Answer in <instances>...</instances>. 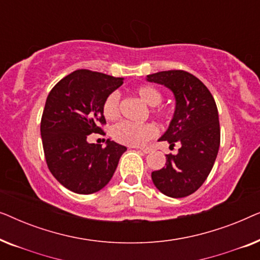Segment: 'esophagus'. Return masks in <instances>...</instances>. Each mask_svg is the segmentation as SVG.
<instances>
[{"mask_svg": "<svg viewBox=\"0 0 260 260\" xmlns=\"http://www.w3.org/2000/svg\"><path fill=\"white\" fill-rule=\"evenodd\" d=\"M133 148H136V149H138V150L143 151L144 154H148V152H150V150H151L150 148H138V147H133Z\"/></svg>", "mask_w": 260, "mask_h": 260, "instance_id": "1", "label": "esophagus"}]
</instances>
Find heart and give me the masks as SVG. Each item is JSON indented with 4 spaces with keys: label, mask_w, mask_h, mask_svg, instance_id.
<instances>
[{
    "label": "heart",
    "mask_w": 260,
    "mask_h": 260,
    "mask_svg": "<svg viewBox=\"0 0 260 260\" xmlns=\"http://www.w3.org/2000/svg\"><path fill=\"white\" fill-rule=\"evenodd\" d=\"M135 92L145 104L152 106L151 115L156 118L161 119L163 122H169L173 118V109L161 104L163 101V93L157 87L152 86V85H142V86H138ZM103 113H104L106 119H115L119 116V92L113 91L108 94V97L103 103ZM111 135L113 140L119 142V143L137 147V145L144 144L145 142L154 138L157 135V127L152 123L137 124L123 120V122L117 123L112 126Z\"/></svg>",
    "instance_id": "heart-1"
}]
</instances>
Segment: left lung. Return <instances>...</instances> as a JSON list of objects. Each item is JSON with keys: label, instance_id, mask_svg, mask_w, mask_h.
Instances as JSON below:
<instances>
[{"label": "left lung", "instance_id": "left-lung-1", "mask_svg": "<svg viewBox=\"0 0 260 260\" xmlns=\"http://www.w3.org/2000/svg\"><path fill=\"white\" fill-rule=\"evenodd\" d=\"M148 80L174 92L175 112L159 141H168L170 148L181 144L176 155H166L162 169L151 173L152 182L167 197H188L202 186L214 166L220 147L218 108L205 84L186 71H162L149 74Z\"/></svg>", "mask_w": 260, "mask_h": 260}]
</instances>
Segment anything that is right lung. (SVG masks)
<instances>
[{"label": "right lung", "mask_w": 260, "mask_h": 260, "mask_svg": "<svg viewBox=\"0 0 260 260\" xmlns=\"http://www.w3.org/2000/svg\"><path fill=\"white\" fill-rule=\"evenodd\" d=\"M123 84L116 78L90 70H77L49 92L41 117L46 163L52 175L67 189L92 194L104 188L126 148L106 141L87 143V135L104 134L103 103Z\"/></svg>", "instance_id": "right-lung-1"}]
</instances>
